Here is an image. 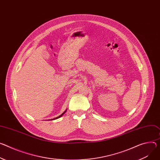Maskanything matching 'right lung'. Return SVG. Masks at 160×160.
Returning <instances> with one entry per match:
<instances>
[{"label":"right lung","instance_id":"add662e5","mask_svg":"<svg viewBox=\"0 0 160 160\" xmlns=\"http://www.w3.org/2000/svg\"><path fill=\"white\" fill-rule=\"evenodd\" d=\"M66 112V110L64 111V112H63V113H62L61 115H59V117H57V118H54V119H50V120H54V119H58V118H60L61 117V116H62V115H63V114H64V113H65Z\"/></svg>","mask_w":160,"mask_h":160}]
</instances>
